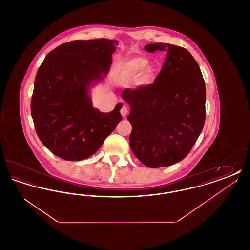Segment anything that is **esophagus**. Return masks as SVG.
Listing matches in <instances>:
<instances>
[{
	"label": "esophagus",
	"mask_w": 250,
	"mask_h": 250,
	"mask_svg": "<svg viewBox=\"0 0 250 250\" xmlns=\"http://www.w3.org/2000/svg\"><path fill=\"white\" fill-rule=\"evenodd\" d=\"M120 112H121L123 117H125L127 115V113H128V107H126V106H123L122 108H121V110H120Z\"/></svg>",
	"instance_id": "34e87169"
}]
</instances>
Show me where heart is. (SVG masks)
<instances>
[{
    "mask_svg": "<svg viewBox=\"0 0 250 250\" xmlns=\"http://www.w3.org/2000/svg\"><path fill=\"white\" fill-rule=\"evenodd\" d=\"M149 60L143 55H135L124 60L116 68L117 76L120 79H131L142 73L140 78L141 85L153 83L157 75V66L148 64Z\"/></svg>",
    "mask_w": 250,
    "mask_h": 250,
    "instance_id": "obj_1",
    "label": "heart"
}]
</instances>
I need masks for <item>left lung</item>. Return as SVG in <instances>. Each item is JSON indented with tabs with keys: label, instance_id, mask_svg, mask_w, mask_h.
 <instances>
[{
	"label": "left lung",
	"instance_id": "obj_1",
	"mask_svg": "<svg viewBox=\"0 0 250 250\" xmlns=\"http://www.w3.org/2000/svg\"><path fill=\"white\" fill-rule=\"evenodd\" d=\"M144 48L167 57L155 83L122 92L130 106L131 150L145 166H171L188 155L203 128L205 83L188 49L165 43Z\"/></svg>",
	"mask_w": 250,
	"mask_h": 250
}]
</instances>
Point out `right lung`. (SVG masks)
I'll return each instance as SVG.
<instances>
[{"instance_id": "1", "label": "right lung", "mask_w": 250, "mask_h": 250, "mask_svg": "<svg viewBox=\"0 0 250 250\" xmlns=\"http://www.w3.org/2000/svg\"><path fill=\"white\" fill-rule=\"evenodd\" d=\"M118 45L107 38L76 40L51 50L41 63L31 111L38 138L52 154L70 161L86 159L122 121V103L101 112L91 97V89L109 71Z\"/></svg>"}]
</instances>
